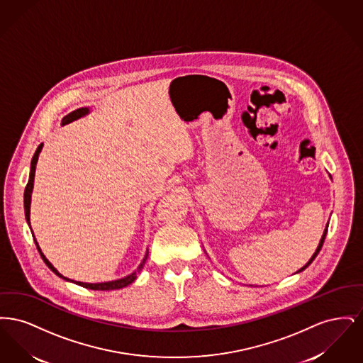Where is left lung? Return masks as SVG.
Here are the masks:
<instances>
[{
	"mask_svg": "<svg viewBox=\"0 0 363 363\" xmlns=\"http://www.w3.org/2000/svg\"><path fill=\"white\" fill-rule=\"evenodd\" d=\"M327 233H328V225H327V227H325V231H324V234H323V238H321V241H320V245H318V247H317V250H315V252H314V255H313V256H311V259H309V262H308V264H306V265H305V267H302V268H301V269H299V272H301V271H303V269H305V268H308V267H309V265H311V261H313V259H315V257H317V255H318V253H320V250H321V247H323V245H324V241H325V237H327Z\"/></svg>",
	"mask_w": 363,
	"mask_h": 363,
	"instance_id": "1",
	"label": "left lung"
}]
</instances>
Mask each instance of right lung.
Instances as JSON below:
<instances>
[{
    "instance_id": "add662e5",
    "label": "right lung",
    "mask_w": 363,
    "mask_h": 363,
    "mask_svg": "<svg viewBox=\"0 0 363 363\" xmlns=\"http://www.w3.org/2000/svg\"><path fill=\"white\" fill-rule=\"evenodd\" d=\"M86 114H88V108H86V107L77 108V110L72 111V113H69L68 116H65V117L62 118V125L74 121V120H77V118H80V117H83V116H86ZM42 145H43V144H40V145L36 148L34 156H33L30 178H28V184H27L26 190H24V212H26V220H27L28 225H30V204H31V193H33V188H34L35 167H36L38 156H39V152H40V150H42ZM30 227H31V225H30ZM34 241L35 245H36V249H38V252H39V255H40L42 259L45 261V264L52 269V272H54L57 277H62V279H65V280H69V279L62 277V275H61V274H60V272L52 267V264L49 262V259H46V257H45V255L42 253L40 247L38 246V242H36V240H34ZM147 257H148V252H147L145 257L143 259V262L138 265V269H136L133 274H130L129 277H123V279L113 280V281H106V283H82V281H74V283H77V284H79V286H82V287L89 289V290H101V291H107V290H118V289L126 287V286H129L130 283H133V281H135V279L138 277V272H140V271H141V268L144 267ZM70 281H73V280H70Z\"/></svg>"
}]
</instances>
